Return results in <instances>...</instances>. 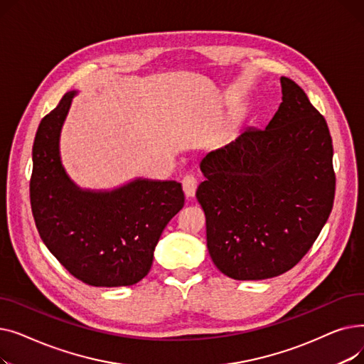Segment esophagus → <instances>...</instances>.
Returning <instances> with one entry per match:
<instances>
[{
    "instance_id": "esophagus-1",
    "label": "esophagus",
    "mask_w": 364,
    "mask_h": 364,
    "mask_svg": "<svg viewBox=\"0 0 364 364\" xmlns=\"http://www.w3.org/2000/svg\"><path fill=\"white\" fill-rule=\"evenodd\" d=\"M196 188H198V178L192 174H187L183 178V190H184V195L187 198H193L196 193Z\"/></svg>"
}]
</instances>
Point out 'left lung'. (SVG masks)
Here are the masks:
<instances>
[{
	"label": "left lung",
	"instance_id": "obj_1",
	"mask_svg": "<svg viewBox=\"0 0 364 364\" xmlns=\"http://www.w3.org/2000/svg\"><path fill=\"white\" fill-rule=\"evenodd\" d=\"M265 129L246 128L200 162L196 198L217 269L235 280L291 270L326 224L335 198L326 121L292 80Z\"/></svg>",
	"mask_w": 364,
	"mask_h": 364
}]
</instances>
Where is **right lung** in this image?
Segmentation results:
<instances>
[{
    "label": "right lung",
    "instance_id": "add662e5",
    "mask_svg": "<svg viewBox=\"0 0 364 364\" xmlns=\"http://www.w3.org/2000/svg\"><path fill=\"white\" fill-rule=\"evenodd\" d=\"M69 91L43 118L32 147L31 206L43 242L65 269L91 286L140 282L166 224L184 206L181 183L136 178L113 190L76 186L62 164Z\"/></svg>",
    "mask_w": 364,
    "mask_h": 364
}]
</instances>
